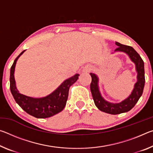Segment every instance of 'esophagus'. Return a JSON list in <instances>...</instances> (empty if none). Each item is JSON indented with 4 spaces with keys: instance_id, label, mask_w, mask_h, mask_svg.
I'll list each match as a JSON object with an SVG mask.
<instances>
[{
    "instance_id": "34e87169",
    "label": "esophagus",
    "mask_w": 153,
    "mask_h": 153,
    "mask_svg": "<svg viewBox=\"0 0 153 153\" xmlns=\"http://www.w3.org/2000/svg\"><path fill=\"white\" fill-rule=\"evenodd\" d=\"M91 70V67L90 66H86L84 67V71H89Z\"/></svg>"
}]
</instances>
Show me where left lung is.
Here are the masks:
<instances>
[{
    "mask_svg": "<svg viewBox=\"0 0 153 153\" xmlns=\"http://www.w3.org/2000/svg\"><path fill=\"white\" fill-rule=\"evenodd\" d=\"M115 45L118 46V47L115 49V51L125 52L129 56L131 61L136 64V70L138 72V82L135 84L134 89L130 96L125 100L120 103H117V104H113V103L105 101L100 96L99 90H98V77L94 74H90L92 77L90 90H91L95 105L101 111L112 114V115H117V114L128 112L129 110H131L138 101L139 98H140L143 93L145 84L144 61L140 56L139 55V54L131 46L121 45L117 42H115Z\"/></svg>",
    "mask_w": 153,
    "mask_h": 153,
    "instance_id": "left-lung-1",
    "label": "left lung"
}]
</instances>
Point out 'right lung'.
I'll return each instance as SVG.
<instances>
[{
  "instance_id": "1",
  "label": "right lung",
  "mask_w": 153,
  "mask_h": 153,
  "mask_svg": "<svg viewBox=\"0 0 153 153\" xmlns=\"http://www.w3.org/2000/svg\"><path fill=\"white\" fill-rule=\"evenodd\" d=\"M25 51H22L19 55H18L17 57L15 59L11 67L10 89L11 94L16 102L27 113L36 118L52 117L60 113L65 107L69 88L77 81L79 75L76 74L74 76L67 79L55 91L46 97L34 98L20 94L15 86L14 71L18 58L24 53Z\"/></svg>"
}]
</instances>
